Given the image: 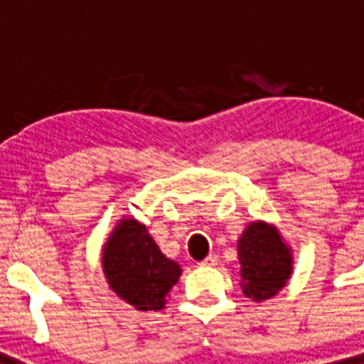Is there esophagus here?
Returning <instances> with one entry per match:
<instances>
[{
    "label": "esophagus",
    "instance_id": "esophagus-1",
    "mask_svg": "<svg viewBox=\"0 0 364 364\" xmlns=\"http://www.w3.org/2000/svg\"><path fill=\"white\" fill-rule=\"evenodd\" d=\"M217 264H218V257L213 255V253L205 257V259L200 262V266H204V268H211V266H217Z\"/></svg>",
    "mask_w": 364,
    "mask_h": 364
}]
</instances>
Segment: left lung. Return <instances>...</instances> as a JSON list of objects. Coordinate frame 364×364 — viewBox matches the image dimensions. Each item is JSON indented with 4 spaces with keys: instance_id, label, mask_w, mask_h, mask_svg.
Returning a JSON list of instances; mask_svg holds the SVG:
<instances>
[{
    "instance_id": "obj_1",
    "label": "left lung",
    "mask_w": 364,
    "mask_h": 364,
    "mask_svg": "<svg viewBox=\"0 0 364 364\" xmlns=\"http://www.w3.org/2000/svg\"><path fill=\"white\" fill-rule=\"evenodd\" d=\"M239 262L242 266V291L255 301L269 299L281 290L291 273L290 250L277 230L264 222H253L239 240Z\"/></svg>"
}]
</instances>
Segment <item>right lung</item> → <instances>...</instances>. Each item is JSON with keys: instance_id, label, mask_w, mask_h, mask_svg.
<instances>
[{"instance_id": "obj_1", "label": "right lung", "mask_w": 364, "mask_h": 364, "mask_svg": "<svg viewBox=\"0 0 364 364\" xmlns=\"http://www.w3.org/2000/svg\"><path fill=\"white\" fill-rule=\"evenodd\" d=\"M102 262L112 290L138 310H162L180 277V266L160 252L146 226L133 218L118 224Z\"/></svg>"}]
</instances>
